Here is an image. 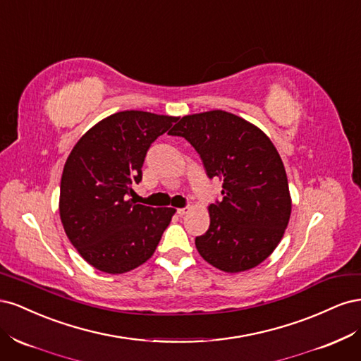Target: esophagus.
<instances>
[{
	"mask_svg": "<svg viewBox=\"0 0 361 361\" xmlns=\"http://www.w3.org/2000/svg\"><path fill=\"white\" fill-rule=\"evenodd\" d=\"M188 211H190V207H179V209H178V214L182 216V215L187 214Z\"/></svg>",
	"mask_w": 361,
	"mask_h": 361,
	"instance_id": "1",
	"label": "esophagus"
}]
</instances>
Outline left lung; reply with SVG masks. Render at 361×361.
<instances>
[{
    "instance_id": "left-lung-1",
    "label": "left lung",
    "mask_w": 361,
    "mask_h": 361,
    "mask_svg": "<svg viewBox=\"0 0 361 361\" xmlns=\"http://www.w3.org/2000/svg\"><path fill=\"white\" fill-rule=\"evenodd\" d=\"M169 134L187 138L207 176L223 182V200L207 207L209 228L195 238L200 256L231 274L262 264L281 241L292 211L286 170L272 141L223 110L183 116Z\"/></svg>"
}]
</instances>
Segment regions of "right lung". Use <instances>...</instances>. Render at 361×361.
<instances>
[{
    "mask_svg": "<svg viewBox=\"0 0 361 361\" xmlns=\"http://www.w3.org/2000/svg\"><path fill=\"white\" fill-rule=\"evenodd\" d=\"M178 118L118 111L73 146L61 174L59 209L71 244L93 268L123 274L154 256L176 209L128 197L141 180L147 149Z\"/></svg>",
    "mask_w": 361,
    "mask_h": 361,
    "instance_id": "right-lung-1",
    "label": "right lung"
}]
</instances>
